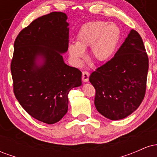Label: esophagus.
Here are the masks:
<instances>
[{"instance_id":"34e87169","label":"esophagus","mask_w":157,"mask_h":157,"mask_svg":"<svg viewBox=\"0 0 157 157\" xmlns=\"http://www.w3.org/2000/svg\"><path fill=\"white\" fill-rule=\"evenodd\" d=\"M89 75H90V74L89 71H82V81H83V82H88V81H89Z\"/></svg>"}]
</instances>
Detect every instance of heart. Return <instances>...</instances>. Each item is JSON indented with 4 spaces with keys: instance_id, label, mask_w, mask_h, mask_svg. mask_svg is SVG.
Wrapping results in <instances>:
<instances>
[{
    "instance_id": "obj_1",
    "label": "heart",
    "mask_w": 157,
    "mask_h": 157,
    "mask_svg": "<svg viewBox=\"0 0 157 157\" xmlns=\"http://www.w3.org/2000/svg\"><path fill=\"white\" fill-rule=\"evenodd\" d=\"M121 32L117 24L105 21H93L84 25L77 36L76 44L68 47L70 57L77 65L86 57L85 50L91 48V56L97 62L109 60L120 41Z\"/></svg>"
}]
</instances>
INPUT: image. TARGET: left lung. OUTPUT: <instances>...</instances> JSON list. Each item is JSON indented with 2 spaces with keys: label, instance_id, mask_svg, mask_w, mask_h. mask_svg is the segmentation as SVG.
<instances>
[{
  "label": "left lung",
  "instance_id": "left-lung-1",
  "mask_svg": "<svg viewBox=\"0 0 157 157\" xmlns=\"http://www.w3.org/2000/svg\"><path fill=\"white\" fill-rule=\"evenodd\" d=\"M147 71L148 57L143 41L132 29L113 57L90 75L98 112L118 120L136 111L145 97Z\"/></svg>",
  "mask_w": 157,
  "mask_h": 157
}]
</instances>
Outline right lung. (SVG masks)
Here are the masks:
<instances>
[{
  "label": "right lung",
  "instance_id": "1",
  "mask_svg": "<svg viewBox=\"0 0 157 157\" xmlns=\"http://www.w3.org/2000/svg\"><path fill=\"white\" fill-rule=\"evenodd\" d=\"M63 12L40 17L21 31L14 44L11 72L15 96L23 109L39 121L54 124L68 111V94L81 86L82 72L64 63L68 23ZM37 56L44 60L36 63Z\"/></svg>",
  "mask_w": 157,
  "mask_h": 157
}]
</instances>
